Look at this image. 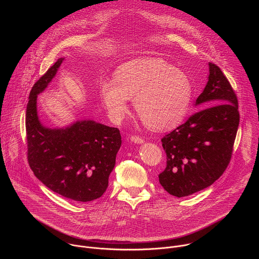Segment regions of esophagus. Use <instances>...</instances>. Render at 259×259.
I'll return each instance as SVG.
<instances>
[{"instance_id": "34e87169", "label": "esophagus", "mask_w": 259, "mask_h": 259, "mask_svg": "<svg viewBox=\"0 0 259 259\" xmlns=\"http://www.w3.org/2000/svg\"><path fill=\"white\" fill-rule=\"evenodd\" d=\"M130 139H131V141H133L135 143H142V142H144V139L141 138L140 136H137V135H132L130 137Z\"/></svg>"}]
</instances>
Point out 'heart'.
Wrapping results in <instances>:
<instances>
[{
	"mask_svg": "<svg viewBox=\"0 0 259 259\" xmlns=\"http://www.w3.org/2000/svg\"><path fill=\"white\" fill-rule=\"evenodd\" d=\"M188 76L161 58H137L125 62L115 80H102L101 100L109 118L121 121L128 112L129 98L142 123L150 129L165 131L186 117L192 98Z\"/></svg>",
	"mask_w": 259,
	"mask_h": 259,
	"instance_id": "obj_1",
	"label": "heart"
}]
</instances>
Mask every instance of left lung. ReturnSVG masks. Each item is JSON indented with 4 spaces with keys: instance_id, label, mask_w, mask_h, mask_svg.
<instances>
[{
    "instance_id": "8db88e82",
    "label": "left lung",
    "mask_w": 259,
    "mask_h": 259,
    "mask_svg": "<svg viewBox=\"0 0 259 259\" xmlns=\"http://www.w3.org/2000/svg\"><path fill=\"white\" fill-rule=\"evenodd\" d=\"M209 72L208 83L196 100L202 109L161 139L167 165L159 181L177 198L211 186L232 159L240 122L238 98L219 66L210 62Z\"/></svg>"
}]
</instances>
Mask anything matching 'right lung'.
<instances>
[{"instance_id": "1", "label": "right lung", "mask_w": 259, "mask_h": 259, "mask_svg": "<svg viewBox=\"0 0 259 259\" xmlns=\"http://www.w3.org/2000/svg\"><path fill=\"white\" fill-rule=\"evenodd\" d=\"M61 62L59 58L30 90L25 114L27 161L35 177L54 193L76 202H90L107 189L121 134L118 128L94 121H78L65 129H49L41 124L36 97Z\"/></svg>"}]
</instances>
